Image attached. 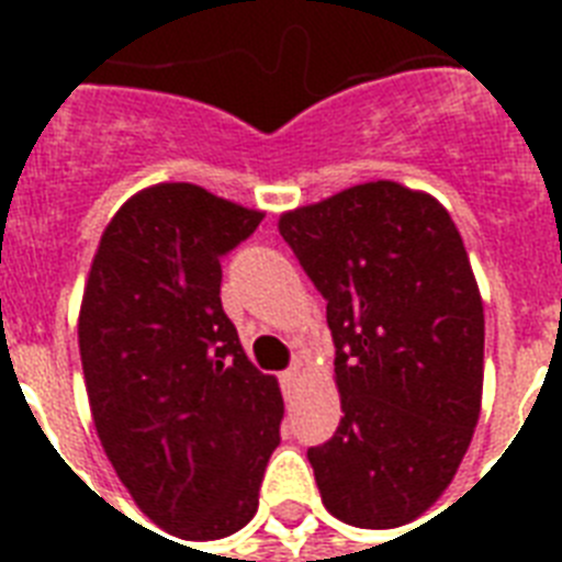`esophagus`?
<instances>
[{"instance_id": "34e87169", "label": "esophagus", "mask_w": 562, "mask_h": 562, "mask_svg": "<svg viewBox=\"0 0 562 562\" xmlns=\"http://www.w3.org/2000/svg\"><path fill=\"white\" fill-rule=\"evenodd\" d=\"M297 379H300V368H297V364H294V368L285 370V373L280 375V382H282V387H285V391H291V387H294V382H297Z\"/></svg>"}]
</instances>
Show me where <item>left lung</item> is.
<instances>
[{
	"label": "left lung",
	"mask_w": 562,
	"mask_h": 562,
	"mask_svg": "<svg viewBox=\"0 0 562 562\" xmlns=\"http://www.w3.org/2000/svg\"><path fill=\"white\" fill-rule=\"evenodd\" d=\"M326 300L344 417L308 449L326 510L400 528L452 484L481 414L484 306L431 194L373 180L280 215Z\"/></svg>",
	"instance_id": "obj_1"
}]
</instances>
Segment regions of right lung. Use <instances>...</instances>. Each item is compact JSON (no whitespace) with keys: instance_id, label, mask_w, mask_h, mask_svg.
<instances>
[{"instance_id":"right-lung-1","label":"right lung","mask_w":562,"mask_h":562,"mask_svg":"<svg viewBox=\"0 0 562 562\" xmlns=\"http://www.w3.org/2000/svg\"><path fill=\"white\" fill-rule=\"evenodd\" d=\"M262 218L194 183H157L110 218L83 285L78 347L99 440L139 510L180 540L245 528L280 443V384L221 308V256Z\"/></svg>"}]
</instances>
